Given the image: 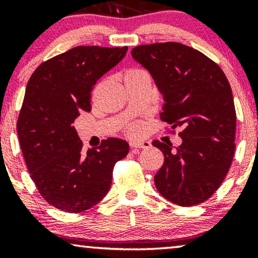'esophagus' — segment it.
<instances>
[{
  "label": "esophagus",
  "instance_id": "obj_1",
  "mask_svg": "<svg viewBox=\"0 0 258 258\" xmlns=\"http://www.w3.org/2000/svg\"><path fill=\"white\" fill-rule=\"evenodd\" d=\"M130 147L132 148V149H146V148H149L150 147V142L148 141H131L130 142Z\"/></svg>",
  "mask_w": 258,
  "mask_h": 258
}]
</instances>
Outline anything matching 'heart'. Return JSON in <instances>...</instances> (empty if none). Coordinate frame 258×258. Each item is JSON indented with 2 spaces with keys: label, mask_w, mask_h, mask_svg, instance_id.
<instances>
[{
  "label": "heart",
  "mask_w": 258,
  "mask_h": 258,
  "mask_svg": "<svg viewBox=\"0 0 258 258\" xmlns=\"http://www.w3.org/2000/svg\"><path fill=\"white\" fill-rule=\"evenodd\" d=\"M131 72H137V70H130L128 73H131ZM136 130H137V128H136V127H135V128H132V131H136Z\"/></svg>",
  "instance_id": "obj_1"
}]
</instances>
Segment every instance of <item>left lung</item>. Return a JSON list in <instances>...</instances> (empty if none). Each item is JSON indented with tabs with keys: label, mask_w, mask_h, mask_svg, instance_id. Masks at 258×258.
Masks as SVG:
<instances>
[{
	"label": "left lung",
	"mask_w": 258,
	"mask_h": 258,
	"mask_svg": "<svg viewBox=\"0 0 258 258\" xmlns=\"http://www.w3.org/2000/svg\"><path fill=\"white\" fill-rule=\"evenodd\" d=\"M164 97L161 120L182 127V144L154 141L164 165L154 177L159 193L179 206L204 203L222 184L235 152L236 114L229 82L205 54L178 42L142 44L131 52Z\"/></svg>",
	"instance_id": "8db88e82"
}]
</instances>
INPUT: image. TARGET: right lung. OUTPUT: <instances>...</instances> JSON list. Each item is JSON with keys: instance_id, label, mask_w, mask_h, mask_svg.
I'll use <instances>...</instances> for the list:
<instances>
[{"instance_id": "right-lung-1", "label": "right lung", "mask_w": 258, "mask_h": 258, "mask_svg": "<svg viewBox=\"0 0 258 258\" xmlns=\"http://www.w3.org/2000/svg\"><path fill=\"white\" fill-rule=\"evenodd\" d=\"M126 52V46H79L43 61L29 80L18 137L31 179L59 210L78 214L97 205L110 189L115 164L128 154V143L119 138L84 154L73 126L80 112L91 111L96 82Z\"/></svg>"}]
</instances>
